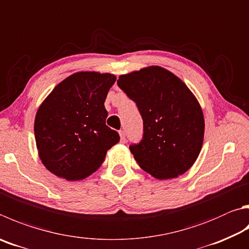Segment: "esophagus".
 <instances>
[{"label": "esophagus", "instance_id": "obj_1", "mask_svg": "<svg viewBox=\"0 0 249 249\" xmlns=\"http://www.w3.org/2000/svg\"><path fill=\"white\" fill-rule=\"evenodd\" d=\"M120 137H121V142H126V136H125L124 130H120Z\"/></svg>", "mask_w": 249, "mask_h": 249}]
</instances>
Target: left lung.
<instances>
[{
    "mask_svg": "<svg viewBox=\"0 0 249 249\" xmlns=\"http://www.w3.org/2000/svg\"><path fill=\"white\" fill-rule=\"evenodd\" d=\"M117 85L136 102L143 137L129 146L138 165L158 179L184 174L199 156L205 119L201 107L183 80L161 66L121 75Z\"/></svg>",
    "mask_w": 249,
    "mask_h": 249,
    "instance_id": "left-lung-1",
    "label": "left lung"
}]
</instances>
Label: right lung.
Instances as JSON below:
<instances>
[{"label": "right lung", "mask_w": 249, "mask_h": 249, "mask_svg": "<svg viewBox=\"0 0 249 249\" xmlns=\"http://www.w3.org/2000/svg\"><path fill=\"white\" fill-rule=\"evenodd\" d=\"M115 75L77 71L40 105L35 138L42 164L58 178L81 180L96 172L120 135L106 125L105 101Z\"/></svg>", "instance_id": "1"}]
</instances>
